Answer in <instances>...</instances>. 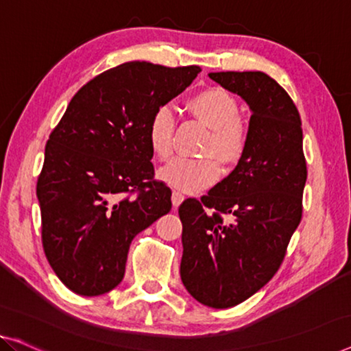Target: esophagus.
<instances>
[{
    "label": "esophagus",
    "instance_id": "esophagus-1",
    "mask_svg": "<svg viewBox=\"0 0 351 351\" xmlns=\"http://www.w3.org/2000/svg\"><path fill=\"white\" fill-rule=\"evenodd\" d=\"M182 200H184V195H182V193H180V192L173 191V193H171V203H173L175 209L181 205Z\"/></svg>",
    "mask_w": 351,
    "mask_h": 351
}]
</instances>
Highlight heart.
<instances>
[{
	"instance_id": "1",
	"label": "heart",
	"mask_w": 351,
	"mask_h": 351,
	"mask_svg": "<svg viewBox=\"0 0 351 351\" xmlns=\"http://www.w3.org/2000/svg\"><path fill=\"white\" fill-rule=\"evenodd\" d=\"M189 107L211 134L203 151L232 162L243 153L247 140V124L239 117L238 102L232 94L219 86H211L193 94ZM175 113L170 106H160L151 114L148 142L159 159H169L173 153ZM158 178L167 186L186 193H197L216 184L221 178V165L213 158H175L158 171Z\"/></svg>"
}]
</instances>
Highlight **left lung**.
Masks as SVG:
<instances>
[{"instance_id":"obj_1","label":"left lung","mask_w":351,"mask_h":351,"mask_svg":"<svg viewBox=\"0 0 351 351\" xmlns=\"http://www.w3.org/2000/svg\"><path fill=\"white\" fill-rule=\"evenodd\" d=\"M250 110L238 165L202 200L178 209L182 222L181 280L198 302L227 309L243 302L279 269L301 222L307 180L298 108L260 71L209 72ZM230 213L233 223L223 222Z\"/></svg>"}]
</instances>
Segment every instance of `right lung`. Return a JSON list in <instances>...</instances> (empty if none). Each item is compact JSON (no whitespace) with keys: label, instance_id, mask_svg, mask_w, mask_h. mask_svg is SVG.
Segmentation results:
<instances>
[{"label":"right lung","instance_id":"add662e5","mask_svg":"<svg viewBox=\"0 0 351 351\" xmlns=\"http://www.w3.org/2000/svg\"><path fill=\"white\" fill-rule=\"evenodd\" d=\"M200 71L124 62L80 88L50 134L36 189L42 244L51 269L77 295L113 290L135 234L171 209L170 187L151 181L148 123Z\"/></svg>","mask_w":351,"mask_h":351}]
</instances>
